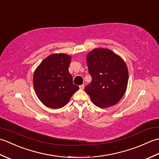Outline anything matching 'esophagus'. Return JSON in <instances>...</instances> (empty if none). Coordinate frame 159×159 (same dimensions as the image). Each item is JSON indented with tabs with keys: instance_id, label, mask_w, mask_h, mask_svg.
I'll return each instance as SVG.
<instances>
[{
	"instance_id": "1",
	"label": "esophagus",
	"mask_w": 159,
	"mask_h": 159,
	"mask_svg": "<svg viewBox=\"0 0 159 159\" xmlns=\"http://www.w3.org/2000/svg\"><path fill=\"white\" fill-rule=\"evenodd\" d=\"M79 88H80V89L83 90V89H84V88H85V85H80V86H79Z\"/></svg>"
}]
</instances>
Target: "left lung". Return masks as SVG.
<instances>
[{"mask_svg":"<svg viewBox=\"0 0 159 159\" xmlns=\"http://www.w3.org/2000/svg\"><path fill=\"white\" fill-rule=\"evenodd\" d=\"M89 72L92 77L85 92L98 107L116 104L124 95L128 81V70L120 56L108 48H94L87 55Z\"/></svg>","mask_w":159,"mask_h":159,"instance_id":"8db88e82","label":"left lung"}]
</instances>
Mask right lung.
<instances>
[{"label":"right lung","instance_id":"1","mask_svg":"<svg viewBox=\"0 0 159 159\" xmlns=\"http://www.w3.org/2000/svg\"><path fill=\"white\" fill-rule=\"evenodd\" d=\"M71 59L72 57L66 54H52L35 69L33 79L35 92L47 107H63L79 89L73 84L72 76L68 71Z\"/></svg>","mask_w":159,"mask_h":159}]
</instances>
